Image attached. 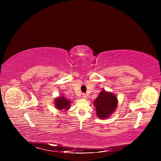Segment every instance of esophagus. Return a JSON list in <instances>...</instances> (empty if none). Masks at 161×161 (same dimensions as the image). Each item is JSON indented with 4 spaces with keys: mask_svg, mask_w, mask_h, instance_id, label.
I'll use <instances>...</instances> for the list:
<instances>
[{
    "mask_svg": "<svg viewBox=\"0 0 161 161\" xmlns=\"http://www.w3.org/2000/svg\"><path fill=\"white\" fill-rule=\"evenodd\" d=\"M82 97L84 98V99H86L87 98V95H86V94H83L82 95Z\"/></svg>",
    "mask_w": 161,
    "mask_h": 161,
    "instance_id": "1",
    "label": "esophagus"
}]
</instances>
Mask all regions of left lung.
<instances>
[{"label": "left lung", "mask_w": 161, "mask_h": 161, "mask_svg": "<svg viewBox=\"0 0 161 161\" xmlns=\"http://www.w3.org/2000/svg\"><path fill=\"white\" fill-rule=\"evenodd\" d=\"M93 104L96 108V114L98 117L101 119H104L110 117L115 111L118 100L113 92L103 89L94 100Z\"/></svg>", "instance_id": "1"}]
</instances>
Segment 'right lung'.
<instances>
[{
	"label": "right lung",
	"mask_w": 161,
	"mask_h": 161,
	"mask_svg": "<svg viewBox=\"0 0 161 161\" xmlns=\"http://www.w3.org/2000/svg\"><path fill=\"white\" fill-rule=\"evenodd\" d=\"M72 102L70 100H68L63 96H61L57 97L54 100V105L55 106V108H57L58 110H64V112H66L69 110L70 108Z\"/></svg>",
	"instance_id": "add662e5"
}]
</instances>
